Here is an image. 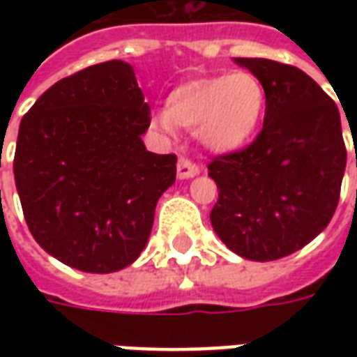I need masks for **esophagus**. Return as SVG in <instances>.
Wrapping results in <instances>:
<instances>
[{
	"instance_id": "1",
	"label": "esophagus",
	"mask_w": 357,
	"mask_h": 357,
	"mask_svg": "<svg viewBox=\"0 0 357 357\" xmlns=\"http://www.w3.org/2000/svg\"><path fill=\"white\" fill-rule=\"evenodd\" d=\"M199 166L193 164L191 160H187V158H179L178 162V178L179 179H189L195 178V176H199Z\"/></svg>"
}]
</instances>
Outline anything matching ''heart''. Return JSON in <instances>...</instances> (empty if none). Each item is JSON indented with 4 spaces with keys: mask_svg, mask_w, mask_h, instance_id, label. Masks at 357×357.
I'll use <instances>...</instances> for the list:
<instances>
[{
    "mask_svg": "<svg viewBox=\"0 0 357 357\" xmlns=\"http://www.w3.org/2000/svg\"><path fill=\"white\" fill-rule=\"evenodd\" d=\"M266 114V89L252 73L237 70L208 76L179 86L168 95L156 124L174 133L178 126L191 128L202 147L229 155L255 139Z\"/></svg>",
    "mask_w": 357,
    "mask_h": 357,
    "instance_id": "heart-1",
    "label": "heart"
}]
</instances>
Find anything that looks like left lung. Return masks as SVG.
I'll use <instances>...</instances> for the list:
<instances>
[{
	"label": "left lung",
	"mask_w": 357,
	"mask_h": 357,
	"mask_svg": "<svg viewBox=\"0 0 357 357\" xmlns=\"http://www.w3.org/2000/svg\"><path fill=\"white\" fill-rule=\"evenodd\" d=\"M233 61L262 82L266 118L252 145L210 162L220 191L210 222L231 252L271 262L306 247L337 210L346 168L340 114L296 66Z\"/></svg>",
	"instance_id": "1"
}]
</instances>
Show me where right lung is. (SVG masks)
<instances>
[{
    "label": "right lung",
    "instance_id": "right-lung-1",
    "mask_svg": "<svg viewBox=\"0 0 357 357\" xmlns=\"http://www.w3.org/2000/svg\"><path fill=\"white\" fill-rule=\"evenodd\" d=\"M149 124L151 109L124 61L59 80L24 114L15 183L47 255L86 273H112L139 258L178 162L147 151Z\"/></svg>",
    "mask_w": 357,
    "mask_h": 357
}]
</instances>
